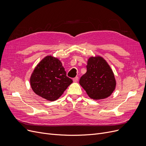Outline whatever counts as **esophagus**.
Listing matches in <instances>:
<instances>
[{
	"label": "esophagus",
	"mask_w": 146,
	"mask_h": 146,
	"mask_svg": "<svg viewBox=\"0 0 146 146\" xmlns=\"http://www.w3.org/2000/svg\"><path fill=\"white\" fill-rule=\"evenodd\" d=\"M78 81V77H75L74 78H73V81L75 82H77Z\"/></svg>",
	"instance_id": "esophagus-1"
}]
</instances>
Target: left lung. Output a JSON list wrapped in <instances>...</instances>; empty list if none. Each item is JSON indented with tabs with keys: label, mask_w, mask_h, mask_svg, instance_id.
<instances>
[{
	"label": "left lung",
	"mask_w": 146,
	"mask_h": 146,
	"mask_svg": "<svg viewBox=\"0 0 146 146\" xmlns=\"http://www.w3.org/2000/svg\"><path fill=\"white\" fill-rule=\"evenodd\" d=\"M87 72L80 80V84L94 100L108 98L116 87L114 74L106 60L99 56L90 57Z\"/></svg>",
	"instance_id": "left-lung-1"
}]
</instances>
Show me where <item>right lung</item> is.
<instances>
[{
  "mask_svg": "<svg viewBox=\"0 0 146 146\" xmlns=\"http://www.w3.org/2000/svg\"><path fill=\"white\" fill-rule=\"evenodd\" d=\"M72 82L60 60L51 55L39 62L30 77L33 92L51 102L58 99Z\"/></svg>",
  "mask_w": 146,
  "mask_h": 146,
  "instance_id": "add662e5",
  "label": "right lung"
}]
</instances>
